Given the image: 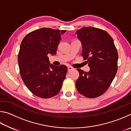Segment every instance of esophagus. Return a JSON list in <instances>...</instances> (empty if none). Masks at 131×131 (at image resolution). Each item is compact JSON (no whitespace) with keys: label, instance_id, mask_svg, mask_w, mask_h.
<instances>
[{"label":"esophagus","instance_id":"obj_1","mask_svg":"<svg viewBox=\"0 0 131 131\" xmlns=\"http://www.w3.org/2000/svg\"><path fill=\"white\" fill-rule=\"evenodd\" d=\"M73 68L72 66H68V71H70V70H72L73 69Z\"/></svg>","mask_w":131,"mask_h":131}]
</instances>
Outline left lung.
<instances>
[{"label": "left lung", "mask_w": 131, "mask_h": 131, "mask_svg": "<svg viewBox=\"0 0 131 131\" xmlns=\"http://www.w3.org/2000/svg\"><path fill=\"white\" fill-rule=\"evenodd\" d=\"M76 35L83 47L81 55L90 68L88 72L77 69V90L87 97L99 96L109 87L117 71L118 57L113 39L106 31L92 26L81 28Z\"/></svg>", "instance_id": "left-lung-1"}]
</instances>
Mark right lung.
<instances>
[{
	"label": "right lung",
	"mask_w": 131,
	"mask_h": 131,
	"mask_svg": "<svg viewBox=\"0 0 131 131\" xmlns=\"http://www.w3.org/2000/svg\"><path fill=\"white\" fill-rule=\"evenodd\" d=\"M66 31L43 28L29 33L21 42L18 55L21 78L37 96L50 98L60 91L68 68L50 64L48 55L56 54Z\"/></svg>",
	"instance_id": "add662e5"
}]
</instances>
